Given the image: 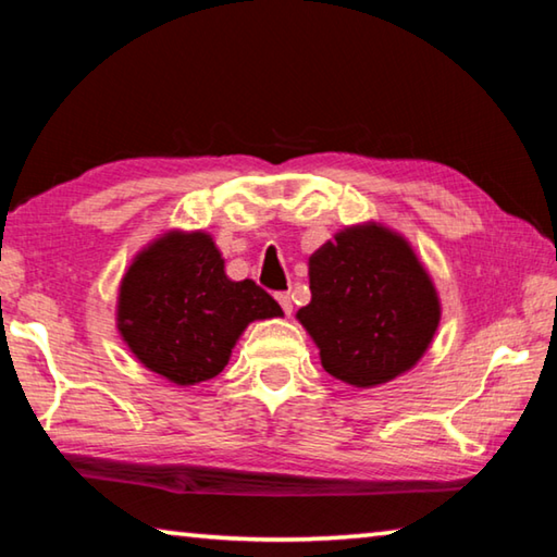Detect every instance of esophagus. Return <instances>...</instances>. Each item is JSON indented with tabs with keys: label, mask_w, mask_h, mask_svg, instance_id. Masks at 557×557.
<instances>
[{
	"label": "esophagus",
	"mask_w": 557,
	"mask_h": 557,
	"mask_svg": "<svg viewBox=\"0 0 557 557\" xmlns=\"http://www.w3.org/2000/svg\"><path fill=\"white\" fill-rule=\"evenodd\" d=\"M277 301H280V307H282V312H285L287 317L292 314V297L287 295V292H277Z\"/></svg>",
	"instance_id": "esophagus-1"
}]
</instances>
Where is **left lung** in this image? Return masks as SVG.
Segmentation results:
<instances>
[{
  "instance_id": "obj_1",
  "label": "left lung",
  "mask_w": 557,
  "mask_h": 557,
  "mask_svg": "<svg viewBox=\"0 0 557 557\" xmlns=\"http://www.w3.org/2000/svg\"><path fill=\"white\" fill-rule=\"evenodd\" d=\"M312 301L297 319L326 373L373 388L410 371L440 326V297L400 233L351 225L309 258Z\"/></svg>"
}]
</instances>
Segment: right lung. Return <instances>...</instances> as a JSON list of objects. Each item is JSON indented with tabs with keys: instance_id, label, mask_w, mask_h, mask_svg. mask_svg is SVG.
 Returning <instances> with one entry per match:
<instances>
[{
	"instance_id": "obj_1",
	"label": "right lung",
	"mask_w": 557,
	"mask_h": 557,
	"mask_svg": "<svg viewBox=\"0 0 557 557\" xmlns=\"http://www.w3.org/2000/svg\"><path fill=\"white\" fill-rule=\"evenodd\" d=\"M282 317L252 280L225 275L203 231H169L137 252L117 295V332L145 369L176 385L215 379L245 326Z\"/></svg>"
}]
</instances>
